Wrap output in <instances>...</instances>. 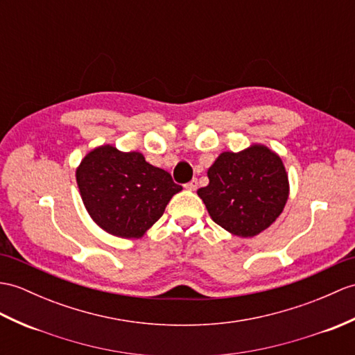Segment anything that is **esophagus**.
<instances>
[{
  "label": "esophagus",
  "mask_w": 355,
  "mask_h": 355,
  "mask_svg": "<svg viewBox=\"0 0 355 355\" xmlns=\"http://www.w3.org/2000/svg\"><path fill=\"white\" fill-rule=\"evenodd\" d=\"M196 187H198V180H196V178L191 180V181H189V183L186 184V189H189V191H196Z\"/></svg>",
  "instance_id": "esophagus-1"
}]
</instances>
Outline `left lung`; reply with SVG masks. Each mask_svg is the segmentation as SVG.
I'll return each instance as SVG.
<instances>
[{"instance_id": "1", "label": "left lung", "mask_w": 355, "mask_h": 355, "mask_svg": "<svg viewBox=\"0 0 355 355\" xmlns=\"http://www.w3.org/2000/svg\"><path fill=\"white\" fill-rule=\"evenodd\" d=\"M207 175L209 184L198 189V195L211 219L236 236L252 237L266 230L289 196L282 159L263 145L222 153Z\"/></svg>"}]
</instances>
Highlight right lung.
Instances as JSON below:
<instances>
[{"label": "right lung", "mask_w": 355, "mask_h": 355, "mask_svg": "<svg viewBox=\"0 0 355 355\" xmlns=\"http://www.w3.org/2000/svg\"><path fill=\"white\" fill-rule=\"evenodd\" d=\"M76 175L89 215L107 233L123 239L142 237L183 189L140 153H121L110 145L90 151Z\"/></svg>", "instance_id": "obj_1"}]
</instances>
